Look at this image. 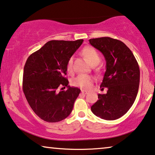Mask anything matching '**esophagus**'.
Returning a JSON list of instances; mask_svg holds the SVG:
<instances>
[{"label": "esophagus", "instance_id": "obj_1", "mask_svg": "<svg viewBox=\"0 0 155 155\" xmlns=\"http://www.w3.org/2000/svg\"><path fill=\"white\" fill-rule=\"evenodd\" d=\"M81 92H82V94H87V93H88V91H86V90H82Z\"/></svg>", "mask_w": 155, "mask_h": 155}]
</instances>
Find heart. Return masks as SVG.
<instances>
[{
    "instance_id": "heart-1",
    "label": "heart",
    "mask_w": 155,
    "mask_h": 155,
    "mask_svg": "<svg viewBox=\"0 0 155 155\" xmlns=\"http://www.w3.org/2000/svg\"><path fill=\"white\" fill-rule=\"evenodd\" d=\"M82 54L88 63L91 66H96L100 62V56L95 49L91 47H86L82 51ZM67 71L72 72L73 71V59L70 58L67 62ZM94 78L88 75H79L72 80V84L75 87H80L82 89H89L91 87L94 82Z\"/></svg>"
}]
</instances>
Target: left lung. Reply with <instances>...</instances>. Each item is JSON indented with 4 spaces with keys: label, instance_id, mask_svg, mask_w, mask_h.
Here are the masks:
<instances>
[{
    "label": "left lung",
    "instance_id": "1",
    "mask_svg": "<svg viewBox=\"0 0 155 155\" xmlns=\"http://www.w3.org/2000/svg\"><path fill=\"white\" fill-rule=\"evenodd\" d=\"M101 51L106 61V71L101 89L107 93L98 94V100L91 107L94 115L106 120H115L126 114L135 101L140 82V69L130 49L120 40L109 37L89 40Z\"/></svg>",
    "mask_w": 155,
    "mask_h": 155
}]
</instances>
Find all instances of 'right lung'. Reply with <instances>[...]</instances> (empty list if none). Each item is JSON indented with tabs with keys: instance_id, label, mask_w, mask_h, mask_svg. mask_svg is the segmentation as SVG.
I'll list each match as a JSON object with an SVG mask.
<instances>
[{
	"instance_id": "add662e5",
	"label": "right lung",
	"mask_w": 155,
	"mask_h": 155,
	"mask_svg": "<svg viewBox=\"0 0 155 155\" xmlns=\"http://www.w3.org/2000/svg\"><path fill=\"white\" fill-rule=\"evenodd\" d=\"M82 42V39L50 40L26 60L23 91L33 112L45 122H60L73 110L80 89L68 86L65 75L67 62ZM62 86L68 89L59 92L58 89Z\"/></svg>"
}]
</instances>
